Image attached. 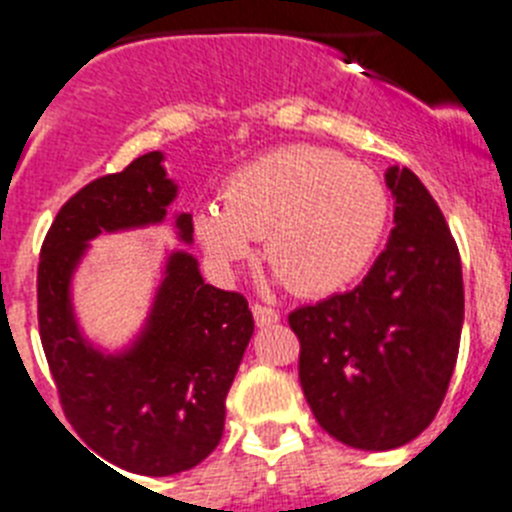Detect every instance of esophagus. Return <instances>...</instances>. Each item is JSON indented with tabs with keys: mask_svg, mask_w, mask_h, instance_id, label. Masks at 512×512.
<instances>
[{
	"mask_svg": "<svg viewBox=\"0 0 512 512\" xmlns=\"http://www.w3.org/2000/svg\"><path fill=\"white\" fill-rule=\"evenodd\" d=\"M251 312H253V320H256V325L279 323V312L274 310V307H266V305H261V302H253Z\"/></svg>",
	"mask_w": 512,
	"mask_h": 512,
	"instance_id": "34e87169",
	"label": "esophagus"
}]
</instances>
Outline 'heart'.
I'll return each instance as SVG.
<instances>
[{
  "label": "heart",
  "mask_w": 512,
  "mask_h": 512,
  "mask_svg": "<svg viewBox=\"0 0 512 512\" xmlns=\"http://www.w3.org/2000/svg\"><path fill=\"white\" fill-rule=\"evenodd\" d=\"M390 215L377 171L333 148L284 146L228 176L223 202L197 212V235L225 271L251 259L264 238L274 277L318 297L364 274Z\"/></svg>",
  "instance_id": "heart-1"
}]
</instances>
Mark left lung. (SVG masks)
Masks as SVG:
<instances>
[{"instance_id": "left-lung-1", "label": "left lung", "mask_w": 512, "mask_h": 512, "mask_svg": "<svg viewBox=\"0 0 512 512\" xmlns=\"http://www.w3.org/2000/svg\"><path fill=\"white\" fill-rule=\"evenodd\" d=\"M395 228L359 287L289 312L300 384L325 433L387 451L431 425L464 323L461 259L441 207L410 169L392 166Z\"/></svg>"}]
</instances>
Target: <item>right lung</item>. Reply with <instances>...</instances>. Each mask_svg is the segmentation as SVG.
Returning a JSON list of instances; mask_svg holds the SVG:
<instances>
[{
    "instance_id": "obj_1",
    "label": "right lung",
    "mask_w": 512,
    "mask_h": 512,
    "mask_svg": "<svg viewBox=\"0 0 512 512\" xmlns=\"http://www.w3.org/2000/svg\"><path fill=\"white\" fill-rule=\"evenodd\" d=\"M161 158L151 151L81 187L45 233L38 264L40 341L63 415L99 461L146 477L187 472L215 451L225 397L253 336L246 297L205 284L189 253L169 259L133 351L102 356L79 336L71 271L94 235L164 220L176 187ZM176 228L192 241V215H179Z\"/></svg>"
}]
</instances>
